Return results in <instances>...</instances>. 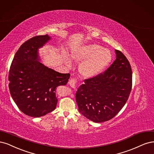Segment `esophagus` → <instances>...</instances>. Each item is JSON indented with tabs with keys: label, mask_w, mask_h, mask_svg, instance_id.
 <instances>
[{
	"label": "esophagus",
	"mask_w": 154,
	"mask_h": 154,
	"mask_svg": "<svg viewBox=\"0 0 154 154\" xmlns=\"http://www.w3.org/2000/svg\"><path fill=\"white\" fill-rule=\"evenodd\" d=\"M69 83V85H70L72 88H76V86H77V79H75V78H73V79H71L70 81H69L68 82Z\"/></svg>",
	"instance_id": "esophagus-1"
}]
</instances>
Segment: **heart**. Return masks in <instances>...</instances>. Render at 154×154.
<instances>
[{
    "label": "heart",
    "mask_w": 154,
    "mask_h": 154,
    "mask_svg": "<svg viewBox=\"0 0 154 154\" xmlns=\"http://www.w3.org/2000/svg\"><path fill=\"white\" fill-rule=\"evenodd\" d=\"M72 57L77 63H82L79 72L85 77L91 78L102 73L112 59L110 51L97 44H88L74 51ZM70 64V63H68Z\"/></svg>",
    "instance_id": "obj_1"
}]
</instances>
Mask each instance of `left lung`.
I'll use <instances>...</instances> for the list:
<instances>
[{
  "mask_svg": "<svg viewBox=\"0 0 154 154\" xmlns=\"http://www.w3.org/2000/svg\"><path fill=\"white\" fill-rule=\"evenodd\" d=\"M106 71L84 80L77 89L75 98L79 111L95 123L111 120L127 102L132 89V69L129 61L120 51Z\"/></svg>",
  "mask_w": 154,
  "mask_h": 154,
  "instance_id": "left-lung-1",
  "label": "left lung"
}]
</instances>
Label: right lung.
<instances>
[{
	"label": "right lung",
	"mask_w": 154,
	"mask_h": 154,
	"mask_svg": "<svg viewBox=\"0 0 154 154\" xmlns=\"http://www.w3.org/2000/svg\"><path fill=\"white\" fill-rule=\"evenodd\" d=\"M51 38L36 36L28 39L19 48L9 72V89L17 106L25 115L40 117L56 107V88L66 85L70 73L54 71L40 63L38 48Z\"/></svg>",
	"instance_id": "add662e5"
}]
</instances>
